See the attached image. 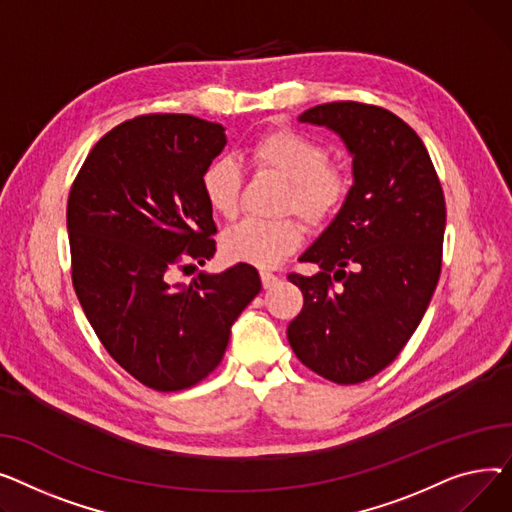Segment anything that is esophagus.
<instances>
[{"instance_id": "34e87169", "label": "esophagus", "mask_w": 512, "mask_h": 512, "mask_svg": "<svg viewBox=\"0 0 512 512\" xmlns=\"http://www.w3.org/2000/svg\"><path fill=\"white\" fill-rule=\"evenodd\" d=\"M260 279H262L264 289H270L279 283V277L275 273H270V270H260Z\"/></svg>"}]
</instances>
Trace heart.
I'll return each mask as SVG.
<instances>
[{"instance_id":"1","label":"heart","mask_w":512,"mask_h":512,"mask_svg":"<svg viewBox=\"0 0 512 512\" xmlns=\"http://www.w3.org/2000/svg\"><path fill=\"white\" fill-rule=\"evenodd\" d=\"M254 169L273 173L285 182L281 210H293L308 225L320 227L337 215L349 194V177L326 161V148L295 130H273L258 136L248 146ZM200 186L206 204L223 219H233L239 210L242 173L227 159H215L202 171ZM302 244V227L295 219L260 221L248 219L225 231L223 256L231 262H246L260 268L279 264Z\"/></svg>"}]
</instances>
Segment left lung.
Masks as SVG:
<instances>
[{"label": "left lung", "mask_w": 512, "mask_h": 512, "mask_svg": "<svg viewBox=\"0 0 512 512\" xmlns=\"http://www.w3.org/2000/svg\"><path fill=\"white\" fill-rule=\"evenodd\" d=\"M297 122L335 132L353 186L289 275L304 308L287 328L299 362L337 384L384 370L422 322L440 279L446 204L428 150L401 117L355 101L316 105Z\"/></svg>", "instance_id": "left-lung-1"}]
</instances>
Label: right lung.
<instances>
[{"instance_id": "right-lung-1", "label": "right lung", "mask_w": 512, "mask_h": 512, "mask_svg": "<svg viewBox=\"0 0 512 512\" xmlns=\"http://www.w3.org/2000/svg\"><path fill=\"white\" fill-rule=\"evenodd\" d=\"M225 144L221 124L142 115L95 144L70 190L80 306L115 362L161 393L194 386L219 366L233 322L262 289L244 262L173 283L184 260L215 256L200 177Z\"/></svg>"}]
</instances>
